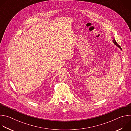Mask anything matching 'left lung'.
<instances>
[{
  "label": "left lung",
  "mask_w": 131,
  "mask_h": 131,
  "mask_svg": "<svg viewBox=\"0 0 131 131\" xmlns=\"http://www.w3.org/2000/svg\"><path fill=\"white\" fill-rule=\"evenodd\" d=\"M113 41L114 43V44H115V45L116 46H117L118 48H120V49L122 50V49H121V47H120V46H119V45H118V44L117 43V42H116V41L115 40V39H113Z\"/></svg>",
  "instance_id": "left-lung-1"
}]
</instances>
